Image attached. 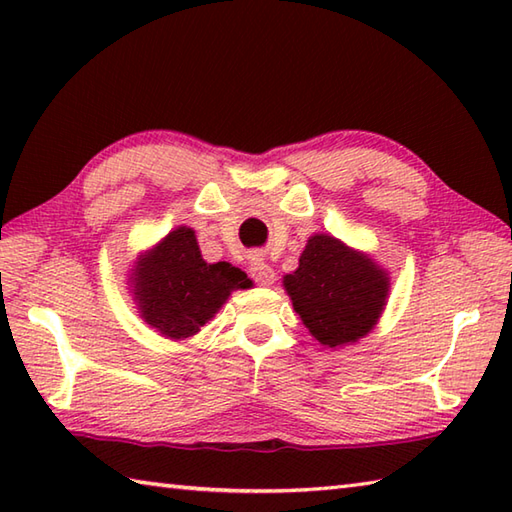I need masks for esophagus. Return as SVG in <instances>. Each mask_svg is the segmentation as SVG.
<instances>
[{
    "label": "esophagus",
    "instance_id": "esophagus-1",
    "mask_svg": "<svg viewBox=\"0 0 512 512\" xmlns=\"http://www.w3.org/2000/svg\"><path fill=\"white\" fill-rule=\"evenodd\" d=\"M248 273H250V277L255 279V284H259V286H273L275 284V270L270 268L259 255L250 257Z\"/></svg>",
    "mask_w": 512,
    "mask_h": 512
}]
</instances>
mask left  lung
Here are the masks:
<instances>
[{
	"label": "left lung",
	"instance_id": "1",
	"mask_svg": "<svg viewBox=\"0 0 512 512\" xmlns=\"http://www.w3.org/2000/svg\"><path fill=\"white\" fill-rule=\"evenodd\" d=\"M284 286L303 325L323 345L358 341L383 312L389 279L372 259L330 235H314Z\"/></svg>",
	"mask_w": 512,
	"mask_h": 512
}]
</instances>
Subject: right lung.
Returning <instances> with one entry per match:
<instances>
[{
	"mask_svg": "<svg viewBox=\"0 0 512 512\" xmlns=\"http://www.w3.org/2000/svg\"><path fill=\"white\" fill-rule=\"evenodd\" d=\"M136 299L143 319L169 339L198 332L235 288H248L242 270L206 264L191 228H176L138 262Z\"/></svg>",
	"mask_w": 512,
	"mask_h": 512,
	"instance_id": "obj_1",
	"label": "right lung"
}]
</instances>
